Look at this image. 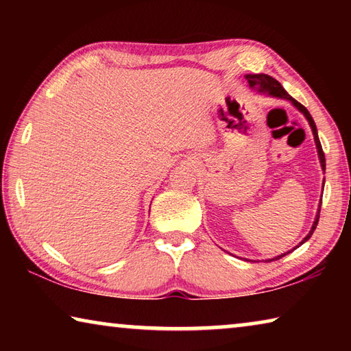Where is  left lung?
Here are the masks:
<instances>
[{
  "label": "left lung",
  "instance_id": "8db88e82",
  "mask_svg": "<svg viewBox=\"0 0 351 351\" xmlns=\"http://www.w3.org/2000/svg\"><path fill=\"white\" fill-rule=\"evenodd\" d=\"M246 80H247V83H249V86L254 88V90H257L258 93L268 94V96H272V97H278V99H287V100H289V102L293 104V105L295 106V108L299 110V111L302 112V114H304V116L306 117V121H308V123H310V127H311V130H313L314 142H316V147H317V154H319L320 167H322L324 173H325V154H324V150H322V145H320L316 123H314L313 117H311V114H310V111H308L304 105L297 102L295 99L291 97L289 94H288L287 91H285V88L280 85V83H278V82L274 79V77H271V75H268V74H246ZM324 182H325V178H324ZM320 203H322V199H320ZM319 213H320V207H319V210H317L316 219H314V223H313L311 230H310V232H308V235L305 237V239L300 241V245H304V243H305L306 240H310V237L313 235L314 230H316V226H317V223H319ZM300 245H299V246H300ZM299 246H295V247H299ZM295 247H294V249H295ZM294 249H293V251H294ZM287 254H289V252H287ZM287 254L278 255V257L272 258V260L282 258V257H285V255H287ZM266 261H271V260H266Z\"/></svg>",
  "mask_w": 351,
  "mask_h": 351
}]
</instances>
